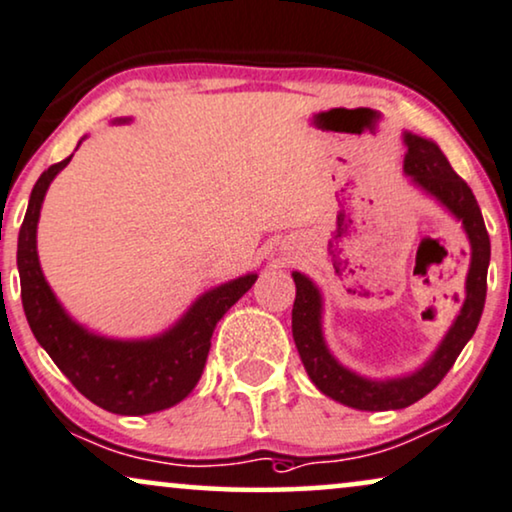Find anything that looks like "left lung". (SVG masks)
<instances>
[{"instance_id": "1", "label": "left lung", "mask_w": 512, "mask_h": 512, "mask_svg": "<svg viewBox=\"0 0 512 512\" xmlns=\"http://www.w3.org/2000/svg\"><path fill=\"white\" fill-rule=\"evenodd\" d=\"M402 141L407 145L402 167L404 176H409V181L423 195L433 197L456 221H461L470 244L466 298H463L459 315L454 317L433 355L409 374L390 378H369L345 367L336 360V355L329 350L327 338H324V298L320 287L303 272H291L296 282L291 331H294V343L303 367L320 393L345 404V407L360 411L404 409L426 397L447 376L451 364L456 362V357L473 338L484 310V298H487L491 244L473 190L451 169L449 159L444 157L435 141L411 134V131H404Z\"/></svg>"}]
</instances>
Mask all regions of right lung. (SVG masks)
I'll return each mask as SVG.
<instances>
[{
	"label": "right lung",
	"mask_w": 512,
	"mask_h": 512,
	"mask_svg": "<svg viewBox=\"0 0 512 512\" xmlns=\"http://www.w3.org/2000/svg\"><path fill=\"white\" fill-rule=\"evenodd\" d=\"M115 122L126 124L131 117H117ZM70 159L72 155L39 176L18 232L21 298L32 334L72 386L101 409L119 416H145L174 407L202 378L218 320L254 287L258 275L247 272L207 289L157 336L110 338L86 329L72 320L53 294L37 254V223L46 190Z\"/></svg>",
	"instance_id": "1"
}]
</instances>
